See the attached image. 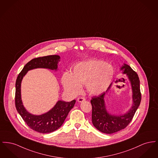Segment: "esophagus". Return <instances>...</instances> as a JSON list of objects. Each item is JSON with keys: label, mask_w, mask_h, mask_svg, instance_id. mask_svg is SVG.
<instances>
[{"label": "esophagus", "mask_w": 158, "mask_h": 158, "mask_svg": "<svg viewBox=\"0 0 158 158\" xmlns=\"http://www.w3.org/2000/svg\"><path fill=\"white\" fill-rule=\"evenodd\" d=\"M85 100V98H84V97H79L78 98H77V102H83Z\"/></svg>", "instance_id": "obj_1"}]
</instances>
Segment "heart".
I'll return each mask as SVG.
<instances>
[{"label": "heart", "mask_w": 158, "mask_h": 158, "mask_svg": "<svg viewBox=\"0 0 158 158\" xmlns=\"http://www.w3.org/2000/svg\"><path fill=\"white\" fill-rule=\"evenodd\" d=\"M114 77L113 66L104 61L91 59L75 65L71 73H64L61 83L67 93L76 95L85 85L90 95H100L107 90Z\"/></svg>", "instance_id": "1"}]
</instances>
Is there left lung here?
I'll use <instances>...</instances> for the list:
<instances>
[{"label":"left lung","mask_w":158,"mask_h":158,"mask_svg":"<svg viewBox=\"0 0 158 158\" xmlns=\"http://www.w3.org/2000/svg\"><path fill=\"white\" fill-rule=\"evenodd\" d=\"M123 74H127L130 81L132 92V105L126 113L114 115L109 113L106 107L104 97L110 89L111 84L106 92L98 97H94L91 100L92 104V122L94 126L100 132L112 134L125 128L132 119L141 102V95L139 89V80L138 74L130 65L123 64L121 67Z\"/></svg>","instance_id":"obj_1"}]
</instances>
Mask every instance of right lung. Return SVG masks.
Masks as SVG:
<instances>
[{
  "instance_id": "obj_1",
  "label": "right lung",
  "mask_w": 158,
  "mask_h": 158,
  "mask_svg": "<svg viewBox=\"0 0 158 158\" xmlns=\"http://www.w3.org/2000/svg\"><path fill=\"white\" fill-rule=\"evenodd\" d=\"M60 56L56 55L36 58L28 62L19 73L15 83V102L17 110L28 127L40 133H50L58 129L64 123L69 111L73 107L76 100L65 102L58 101L50 110L40 115L31 114L25 109L21 100V84L27 72L37 68L57 70Z\"/></svg>"
}]
</instances>
